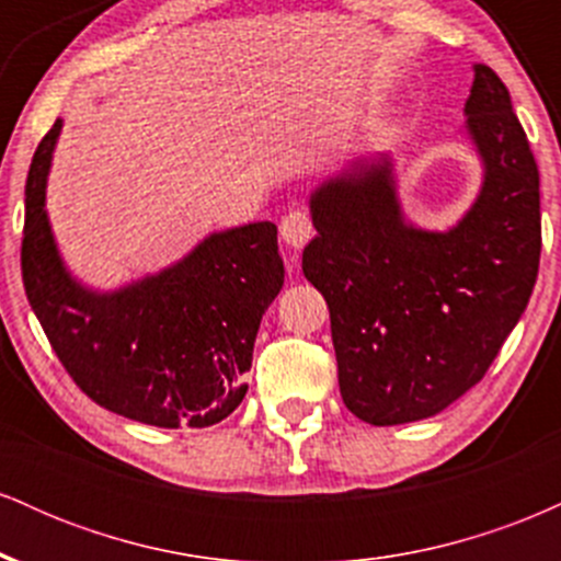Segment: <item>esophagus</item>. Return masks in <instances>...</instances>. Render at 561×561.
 I'll list each match as a JSON object with an SVG mask.
<instances>
[{
    "label": "esophagus",
    "mask_w": 561,
    "mask_h": 561,
    "mask_svg": "<svg viewBox=\"0 0 561 561\" xmlns=\"http://www.w3.org/2000/svg\"><path fill=\"white\" fill-rule=\"evenodd\" d=\"M279 237H282V242L287 244V248L300 250L302 244H306L313 237L311 218H308V214H302V210H293V214H287L285 218H282Z\"/></svg>",
    "instance_id": "esophagus-1"
}]
</instances>
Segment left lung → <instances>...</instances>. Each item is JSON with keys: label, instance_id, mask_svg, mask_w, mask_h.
<instances>
[{"label": "left lung", "instance_id": "left-lung-1", "mask_svg": "<svg viewBox=\"0 0 561 561\" xmlns=\"http://www.w3.org/2000/svg\"><path fill=\"white\" fill-rule=\"evenodd\" d=\"M465 137L474 203L448 229L405 216L390 152L308 195L302 274L330 306L340 396L375 427L440 414L485 377L525 313L540 259V179L504 81L474 66Z\"/></svg>", "mask_w": 561, "mask_h": 561}]
</instances>
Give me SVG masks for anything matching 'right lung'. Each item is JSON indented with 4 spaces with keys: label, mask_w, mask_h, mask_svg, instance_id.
I'll return each instance as SVG.
<instances>
[{
    "label": "right lung",
    "mask_w": 561,
    "mask_h": 561,
    "mask_svg": "<svg viewBox=\"0 0 561 561\" xmlns=\"http://www.w3.org/2000/svg\"><path fill=\"white\" fill-rule=\"evenodd\" d=\"M62 118L25 182L23 287L73 382L102 409L152 427H210L242 403L261 319L285 285L276 227L210 231L160 272L113 289L83 285L47 214Z\"/></svg>",
    "instance_id": "add662e5"
}]
</instances>
